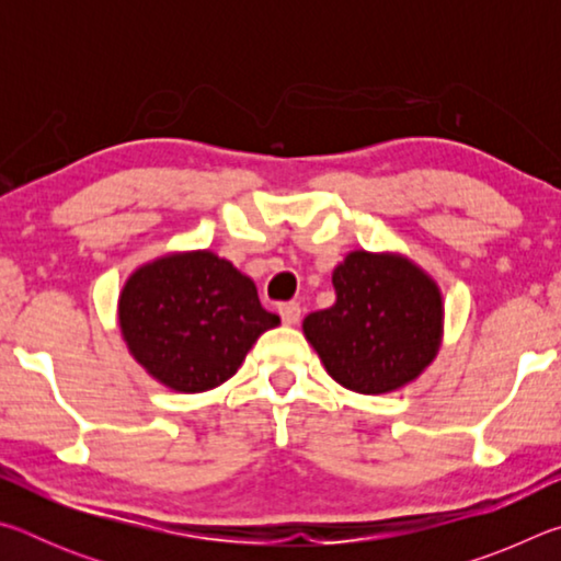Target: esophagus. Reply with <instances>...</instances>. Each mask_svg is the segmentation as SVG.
I'll return each mask as SVG.
<instances>
[{"mask_svg":"<svg viewBox=\"0 0 561 561\" xmlns=\"http://www.w3.org/2000/svg\"><path fill=\"white\" fill-rule=\"evenodd\" d=\"M279 317H282V321L287 327H291V324H299V319H301V307L297 301H284V304H279Z\"/></svg>","mask_w":561,"mask_h":561,"instance_id":"1","label":"esophagus"}]
</instances>
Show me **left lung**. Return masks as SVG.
Returning <instances> with one entry per match:
<instances>
[{"label": "left lung", "mask_w": 561, "mask_h": 561, "mask_svg": "<svg viewBox=\"0 0 561 561\" xmlns=\"http://www.w3.org/2000/svg\"><path fill=\"white\" fill-rule=\"evenodd\" d=\"M334 307L304 319V334L341 386L388 393L438 354L440 291L405 257L351 252L334 270Z\"/></svg>", "instance_id": "1"}]
</instances>
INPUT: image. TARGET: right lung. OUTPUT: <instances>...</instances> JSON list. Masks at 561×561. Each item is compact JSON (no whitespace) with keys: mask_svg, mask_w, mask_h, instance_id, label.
Here are the masks:
<instances>
[{"mask_svg":"<svg viewBox=\"0 0 561 561\" xmlns=\"http://www.w3.org/2000/svg\"><path fill=\"white\" fill-rule=\"evenodd\" d=\"M118 314L130 354L180 393L225 383L262 331L279 324L254 282L213 252L140 267L121 291Z\"/></svg>","mask_w":561,"mask_h":561,"instance_id":"add662e5","label":"right lung"}]
</instances>
